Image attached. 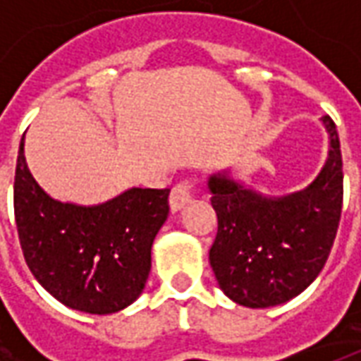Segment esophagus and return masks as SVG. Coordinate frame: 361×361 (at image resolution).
I'll return each instance as SVG.
<instances>
[{
  "mask_svg": "<svg viewBox=\"0 0 361 361\" xmlns=\"http://www.w3.org/2000/svg\"><path fill=\"white\" fill-rule=\"evenodd\" d=\"M191 188H193L191 181H181V183H178L172 189V193H170V209L173 212L181 211L191 201Z\"/></svg>",
  "mask_w": 361,
  "mask_h": 361,
  "instance_id": "esophagus-1",
  "label": "esophagus"
}]
</instances>
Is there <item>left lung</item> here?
<instances>
[{"label": "left lung", "mask_w": 361, "mask_h": 361, "mask_svg": "<svg viewBox=\"0 0 361 361\" xmlns=\"http://www.w3.org/2000/svg\"><path fill=\"white\" fill-rule=\"evenodd\" d=\"M329 158L311 185L265 197L232 180L209 178L219 216L209 261L222 292L245 307H271L302 294L325 267L342 212V154L336 126L323 116Z\"/></svg>", "instance_id": "8db88e82"}]
</instances>
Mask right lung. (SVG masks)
<instances>
[{"instance_id": "1", "label": "right lung", "mask_w": 361, "mask_h": 361, "mask_svg": "<svg viewBox=\"0 0 361 361\" xmlns=\"http://www.w3.org/2000/svg\"><path fill=\"white\" fill-rule=\"evenodd\" d=\"M168 195L170 189L133 188L94 207L56 201L28 170L23 135L13 204L28 269L71 310H123L147 284L150 247L170 212Z\"/></svg>"}]
</instances>
